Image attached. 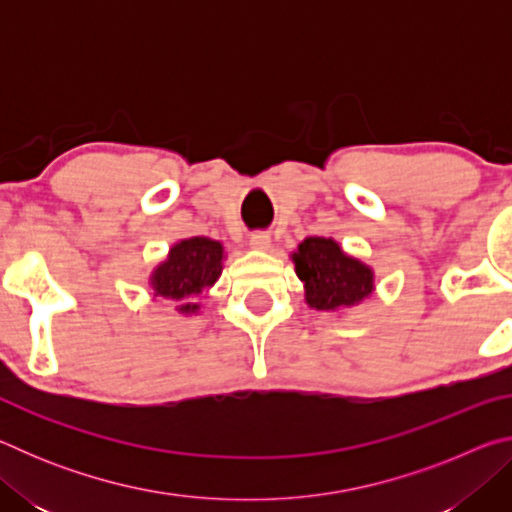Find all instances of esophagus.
<instances>
[{
    "label": "esophagus",
    "mask_w": 512,
    "mask_h": 512,
    "mask_svg": "<svg viewBox=\"0 0 512 512\" xmlns=\"http://www.w3.org/2000/svg\"><path fill=\"white\" fill-rule=\"evenodd\" d=\"M248 244H250V248H255V250H266V248H271V235H268V232H264V230H257V232H253V235H250Z\"/></svg>",
    "instance_id": "esophagus-1"
}]
</instances>
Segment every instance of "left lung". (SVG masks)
<instances>
[{
  "instance_id": "1",
  "label": "left lung",
  "mask_w": 512,
  "mask_h": 512,
  "mask_svg": "<svg viewBox=\"0 0 512 512\" xmlns=\"http://www.w3.org/2000/svg\"><path fill=\"white\" fill-rule=\"evenodd\" d=\"M296 273L305 282L309 307L334 311L350 307L372 293V271L348 257L332 239L309 237L293 255Z\"/></svg>"
}]
</instances>
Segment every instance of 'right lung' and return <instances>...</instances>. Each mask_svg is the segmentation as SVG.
<instances>
[{
  "label": "right lung",
  "instance_id": "1",
  "mask_svg": "<svg viewBox=\"0 0 512 512\" xmlns=\"http://www.w3.org/2000/svg\"><path fill=\"white\" fill-rule=\"evenodd\" d=\"M221 259L223 248L219 241L205 237L180 241L171 248L167 262L153 273L155 296L176 302L183 314H194L198 305L189 300L198 298L216 282L221 275Z\"/></svg>",
  "mask_w": 512,
  "mask_h": 512
}]
</instances>
